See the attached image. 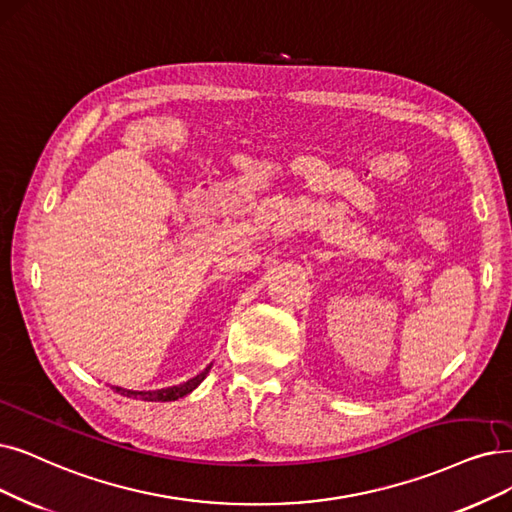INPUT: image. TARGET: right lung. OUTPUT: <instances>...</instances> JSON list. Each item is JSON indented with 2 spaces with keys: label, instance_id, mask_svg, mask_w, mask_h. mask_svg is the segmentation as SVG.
<instances>
[{
  "label": "right lung",
  "instance_id": "obj_1",
  "mask_svg": "<svg viewBox=\"0 0 512 512\" xmlns=\"http://www.w3.org/2000/svg\"><path fill=\"white\" fill-rule=\"evenodd\" d=\"M210 367H212V365H208L206 370H203L201 374H197L195 378H191V380H187V382H182V384H178V386L159 388V391H128V388L115 386V393L124 395V397H132V399H142V401H176V399H180V397L189 395L191 391H195V388L201 384V380L208 376Z\"/></svg>",
  "mask_w": 512,
  "mask_h": 512
}]
</instances>
